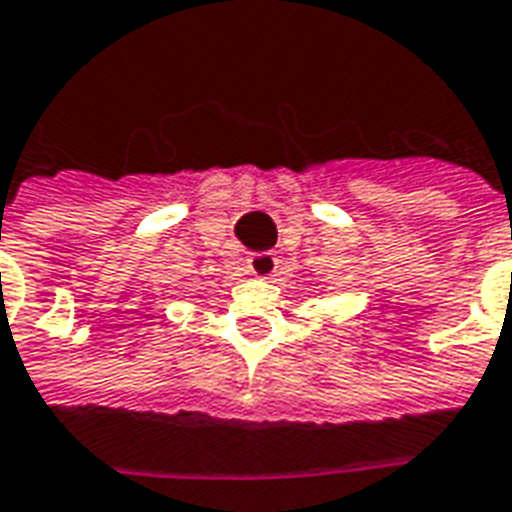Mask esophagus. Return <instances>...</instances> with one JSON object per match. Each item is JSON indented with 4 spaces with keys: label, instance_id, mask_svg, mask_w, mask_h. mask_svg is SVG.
I'll return each mask as SVG.
<instances>
[{
    "label": "esophagus",
    "instance_id": "1",
    "mask_svg": "<svg viewBox=\"0 0 512 512\" xmlns=\"http://www.w3.org/2000/svg\"><path fill=\"white\" fill-rule=\"evenodd\" d=\"M279 260L271 252H255V255L246 257V268H249V274L252 277L268 279L274 277V271H277Z\"/></svg>",
    "mask_w": 512,
    "mask_h": 512
}]
</instances>
